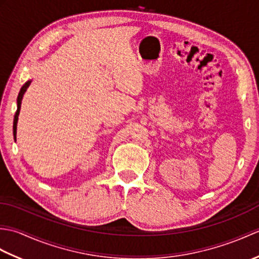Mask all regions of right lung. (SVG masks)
<instances>
[{
    "label": "right lung",
    "instance_id": "add662e5",
    "mask_svg": "<svg viewBox=\"0 0 259 259\" xmlns=\"http://www.w3.org/2000/svg\"><path fill=\"white\" fill-rule=\"evenodd\" d=\"M31 83V81H27L26 83L21 88L20 93L18 96V110H16L15 115H14V121H13V135H14V139L16 138V124H18V120H19V114H20V109H21V102H22V99H23L24 93L26 91L27 88H29Z\"/></svg>",
    "mask_w": 259,
    "mask_h": 259
}]
</instances>
